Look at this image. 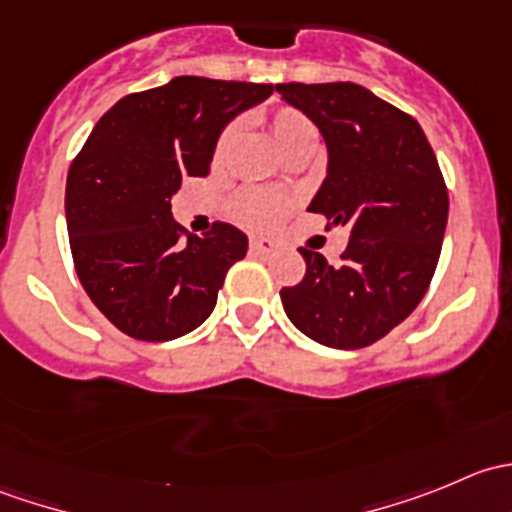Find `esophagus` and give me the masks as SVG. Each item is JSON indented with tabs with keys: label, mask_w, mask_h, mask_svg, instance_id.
I'll return each instance as SVG.
<instances>
[{
	"label": "esophagus",
	"mask_w": 512,
	"mask_h": 512,
	"mask_svg": "<svg viewBox=\"0 0 512 512\" xmlns=\"http://www.w3.org/2000/svg\"><path fill=\"white\" fill-rule=\"evenodd\" d=\"M275 240L272 237H262V235H252L250 237V252L252 255H270L275 252Z\"/></svg>",
	"instance_id": "1"
}]
</instances>
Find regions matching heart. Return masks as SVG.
<instances>
[{"label":"heart","mask_w":512,"mask_h":512,"mask_svg":"<svg viewBox=\"0 0 512 512\" xmlns=\"http://www.w3.org/2000/svg\"><path fill=\"white\" fill-rule=\"evenodd\" d=\"M240 121H232L230 126L223 128V133L218 136L215 143L213 160L215 163H223L230 156L232 146L240 138ZM267 128H270V136L275 141V146L280 148V153L285 158L292 156L297 151H307V148H317V126L304 116L297 108H280V111L272 113L267 118ZM289 210V200L280 193H270V190H242L240 195H235L232 200V215L247 227H272L280 223Z\"/></svg>","instance_id":"obj_1"}]
</instances>
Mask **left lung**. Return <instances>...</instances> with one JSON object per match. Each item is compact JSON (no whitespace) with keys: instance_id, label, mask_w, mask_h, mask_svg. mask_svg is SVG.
<instances>
[{"instance_id":"left-lung-1","label":"left lung","mask_w":512,"mask_h":512,"mask_svg":"<svg viewBox=\"0 0 512 512\" xmlns=\"http://www.w3.org/2000/svg\"><path fill=\"white\" fill-rule=\"evenodd\" d=\"M327 143V178L307 210L349 227L342 265L299 247L304 280L280 292L289 322L332 349L386 337L418 307L436 272L448 190L426 133L352 81L277 84Z\"/></svg>"}]
</instances>
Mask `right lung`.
<instances>
[{
	"instance_id": "add662e5",
	"label": "right lung",
	"mask_w": 512,
	"mask_h": 512,
	"mask_svg": "<svg viewBox=\"0 0 512 512\" xmlns=\"http://www.w3.org/2000/svg\"><path fill=\"white\" fill-rule=\"evenodd\" d=\"M272 84L175 76L123 96L91 131L66 178V227L76 275L123 334L170 342L210 317L247 235L215 223L183 237L170 198L208 175L215 143L237 113L270 98Z\"/></svg>"
}]
</instances>
